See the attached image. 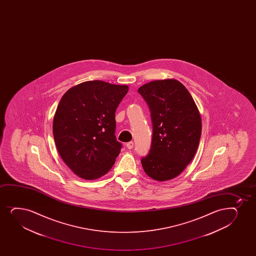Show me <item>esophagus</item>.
Segmentation results:
<instances>
[{
	"mask_svg": "<svg viewBox=\"0 0 256 256\" xmlns=\"http://www.w3.org/2000/svg\"><path fill=\"white\" fill-rule=\"evenodd\" d=\"M133 146H134V142H127L126 144V148L128 150H132Z\"/></svg>",
	"mask_w": 256,
	"mask_h": 256,
	"instance_id": "obj_1",
	"label": "esophagus"
}]
</instances>
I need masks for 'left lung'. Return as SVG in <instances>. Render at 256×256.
<instances>
[{"label":"left lung","mask_w":256,"mask_h":256,"mask_svg":"<svg viewBox=\"0 0 256 256\" xmlns=\"http://www.w3.org/2000/svg\"><path fill=\"white\" fill-rule=\"evenodd\" d=\"M150 108L153 136L141 160L145 174L157 181L180 175L196 153L202 118L193 97L175 80H156L138 88Z\"/></svg>","instance_id":"left-lung-1"}]
</instances>
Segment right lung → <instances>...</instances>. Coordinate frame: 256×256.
Listing matches in <instances>:
<instances>
[{
  "mask_svg": "<svg viewBox=\"0 0 256 256\" xmlns=\"http://www.w3.org/2000/svg\"><path fill=\"white\" fill-rule=\"evenodd\" d=\"M127 86L100 80L70 88L62 96L53 121L56 148L78 176L94 180L108 172L120 153L115 136V112Z\"/></svg>",
  "mask_w": 256,
  "mask_h": 256,
  "instance_id": "1",
  "label": "right lung"
}]
</instances>
